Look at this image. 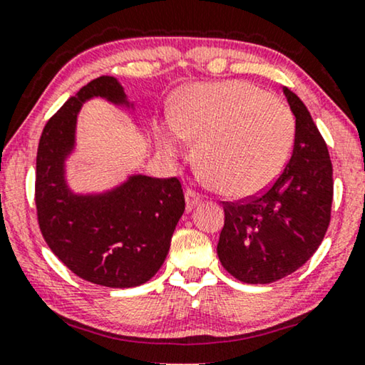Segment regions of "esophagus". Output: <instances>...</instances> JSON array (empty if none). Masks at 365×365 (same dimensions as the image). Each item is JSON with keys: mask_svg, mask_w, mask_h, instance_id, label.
Returning <instances> with one entry per match:
<instances>
[{"mask_svg": "<svg viewBox=\"0 0 365 365\" xmlns=\"http://www.w3.org/2000/svg\"><path fill=\"white\" fill-rule=\"evenodd\" d=\"M184 197H186V211H187V212H191L192 209L197 206L199 201H201L197 194L194 192V191H191V189H187L186 194H184Z\"/></svg>", "mask_w": 365, "mask_h": 365, "instance_id": "esophagus-1", "label": "esophagus"}]
</instances>
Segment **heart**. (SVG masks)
I'll return each instance as SVG.
<instances>
[{
	"mask_svg": "<svg viewBox=\"0 0 365 365\" xmlns=\"http://www.w3.org/2000/svg\"><path fill=\"white\" fill-rule=\"evenodd\" d=\"M296 121L281 99L247 81L189 88L159 133L164 156L178 158L197 139L201 178L231 196H252L271 186L286 168Z\"/></svg>",
	"mask_w": 365,
	"mask_h": 365,
	"instance_id": "b5f03b06",
	"label": "heart"
}]
</instances>
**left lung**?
<instances>
[{
  "label": "left lung",
  "instance_id": "left-lung-1",
  "mask_svg": "<svg viewBox=\"0 0 365 365\" xmlns=\"http://www.w3.org/2000/svg\"><path fill=\"white\" fill-rule=\"evenodd\" d=\"M296 118L292 156L272 187L247 202L224 206L217 256L246 284H269L306 264L331 221L332 164L306 104L282 88Z\"/></svg>",
  "mask_w": 365,
  "mask_h": 365
}]
</instances>
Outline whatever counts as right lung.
<instances>
[{"mask_svg":"<svg viewBox=\"0 0 365 365\" xmlns=\"http://www.w3.org/2000/svg\"><path fill=\"white\" fill-rule=\"evenodd\" d=\"M93 98L126 109L136 121V103L113 76L93 79L49 119L36 156L39 229L54 256L84 281L136 287L163 266L184 212V194L176 178L146 174H131L106 191H73L66 161L76 151L78 114Z\"/></svg>","mask_w":365,"mask_h":365,"instance_id":"1","label":"right lung"}]
</instances>
